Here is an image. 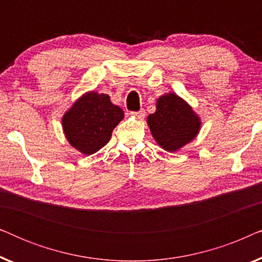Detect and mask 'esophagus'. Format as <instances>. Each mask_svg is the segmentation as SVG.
Wrapping results in <instances>:
<instances>
[{"label": "esophagus", "mask_w": 262, "mask_h": 262, "mask_svg": "<svg viewBox=\"0 0 262 262\" xmlns=\"http://www.w3.org/2000/svg\"><path fill=\"white\" fill-rule=\"evenodd\" d=\"M131 116L136 118V119H139L142 120L143 118L145 117V111L144 110H141V111H137V112H131Z\"/></svg>", "instance_id": "34e87169"}]
</instances>
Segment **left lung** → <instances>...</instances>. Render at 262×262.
I'll use <instances>...</instances> for the list:
<instances>
[{
    "instance_id": "obj_1",
    "label": "left lung",
    "mask_w": 262,
    "mask_h": 262,
    "mask_svg": "<svg viewBox=\"0 0 262 262\" xmlns=\"http://www.w3.org/2000/svg\"><path fill=\"white\" fill-rule=\"evenodd\" d=\"M146 121L157 144L170 152L194 139L202 125L192 107L175 93L160 96L155 113L149 114Z\"/></svg>"
}]
</instances>
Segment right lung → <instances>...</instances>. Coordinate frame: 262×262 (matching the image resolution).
<instances>
[{
  "instance_id": "right-lung-1",
  "label": "right lung",
  "mask_w": 262,
  "mask_h": 262,
  "mask_svg": "<svg viewBox=\"0 0 262 262\" xmlns=\"http://www.w3.org/2000/svg\"><path fill=\"white\" fill-rule=\"evenodd\" d=\"M124 112L106 94L88 92L77 99L62 118L64 135L71 146L84 155L99 151L110 142Z\"/></svg>"
}]
</instances>
